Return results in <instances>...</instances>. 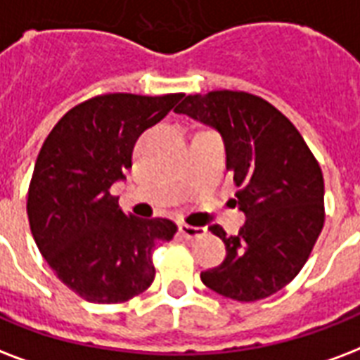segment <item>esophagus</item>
Listing matches in <instances>:
<instances>
[{
    "mask_svg": "<svg viewBox=\"0 0 360 360\" xmlns=\"http://www.w3.org/2000/svg\"><path fill=\"white\" fill-rule=\"evenodd\" d=\"M179 234L186 240H196L205 236V229L202 226H191V224H179Z\"/></svg>",
    "mask_w": 360,
    "mask_h": 360,
    "instance_id": "obj_1",
    "label": "esophagus"
}]
</instances>
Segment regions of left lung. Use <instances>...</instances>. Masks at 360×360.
<instances>
[{
    "label": "left lung",
    "mask_w": 360,
    "mask_h": 360,
    "mask_svg": "<svg viewBox=\"0 0 360 360\" xmlns=\"http://www.w3.org/2000/svg\"><path fill=\"white\" fill-rule=\"evenodd\" d=\"M175 113L223 137L226 169L245 224L226 236L221 264L200 274L205 287L255 302L281 290L306 264L325 223V181L308 145L283 113L259 96L232 90L186 96Z\"/></svg>",
    "instance_id": "1"
}]
</instances>
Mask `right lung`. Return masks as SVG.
Segmentation results:
<instances>
[{"instance_id":"1","label":"right lung","mask_w":360,"mask_h":360,"mask_svg":"<svg viewBox=\"0 0 360 360\" xmlns=\"http://www.w3.org/2000/svg\"><path fill=\"white\" fill-rule=\"evenodd\" d=\"M183 94L96 96L52 128L27 191L34 240L54 274L84 300L117 304L149 289L153 249L177 232L168 219L126 215L111 194L131 168L137 137Z\"/></svg>"}]
</instances>
